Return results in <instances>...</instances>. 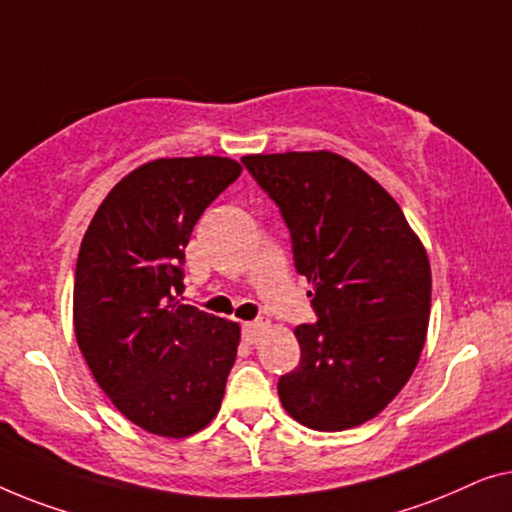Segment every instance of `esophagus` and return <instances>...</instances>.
I'll list each match as a JSON object with an SVG mask.
<instances>
[{
    "instance_id": "1",
    "label": "esophagus",
    "mask_w": 512,
    "mask_h": 512,
    "mask_svg": "<svg viewBox=\"0 0 512 512\" xmlns=\"http://www.w3.org/2000/svg\"><path fill=\"white\" fill-rule=\"evenodd\" d=\"M262 329H264V322H243V327H241L243 341L255 343L259 334H262Z\"/></svg>"
}]
</instances>
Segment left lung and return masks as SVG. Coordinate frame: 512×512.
Listing matches in <instances>:
<instances>
[{
	"label": "left lung",
	"mask_w": 512,
	"mask_h": 512,
	"mask_svg": "<svg viewBox=\"0 0 512 512\" xmlns=\"http://www.w3.org/2000/svg\"><path fill=\"white\" fill-rule=\"evenodd\" d=\"M276 201L318 322L299 325V366L278 397L308 429L343 431L376 417L408 383L431 308L427 250L390 194L345 157L246 155Z\"/></svg>",
	"instance_id": "1"
}]
</instances>
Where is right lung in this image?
<instances>
[{
  "mask_svg": "<svg viewBox=\"0 0 512 512\" xmlns=\"http://www.w3.org/2000/svg\"><path fill=\"white\" fill-rule=\"evenodd\" d=\"M239 174L215 155L143 164L102 201L78 250V348L113 406L150 434L190 436L225 397L241 329L176 294L194 225Z\"/></svg>",
  "mask_w": 512,
  "mask_h": 512,
  "instance_id": "obj_1",
  "label": "right lung"
}]
</instances>
